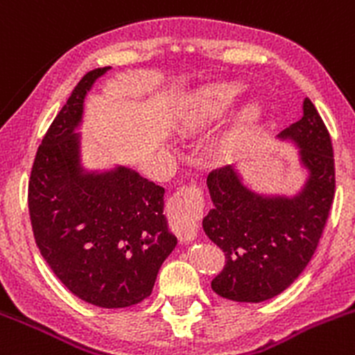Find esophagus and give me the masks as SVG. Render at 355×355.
I'll use <instances>...</instances> for the list:
<instances>
[{
    "mask_svg": "<svg viewBox=\"0 0 355 355\" xmlns=\"http://www.w3.org/2000/svg\"><path fill=\"white\" fill-rule=\"evenodd\" d=\"M171 229L181 241L188 243L198 234L203 214V196L196 186H184L169 200Z\"/></svg>",
    "mask_w": 355,
    "mask_h": 355,
    "instance_id": "obj_1",
    "label": "esophagus"
}]
</instances>
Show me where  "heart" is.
<instances>
[{
	"instance_id": "1",
	"label": "heart",
	"mask_w": 355,
	"mask_h": 355,
	"mask_svg": "<svg viewBox=\"0 0 355 355\" xmlns=\"http://www.w3.org/2000/svg\"><path fill=\"white\" fill-rule=\"evenodd\" d=\"M241 92H243V87L237 83H217V85L200 90L186 102L182 111L179 112V128L184 133H198V131L208 130L227 116ZM263 112L265 109L258 101L248 104L239 112L236 121L218 141V150L222 155H234L253 138L263 119Z\"/></svg>"
}]
</instances>
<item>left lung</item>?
<instances>
[{
	"mask_svg": "<svg viewBox=\"0 0 355 355\" xmlns=\"http://www.w3.org/2000/svg\"><path fill=\"white\" fill-rule=\"evenodd\" d=\"M302 118L279 135L299 148L306 179L295 195H263L234 167L208 174L214 208L203 231L225 253L211 288L237 302H261L284 292L313 258L335 195L330 133L309 98Z\"/></svg>",
	"mask_w": 355,
	"mask_h": 355,
	"instance_id": "8db88e82",
	"label": "left lung"
}]
</instances>
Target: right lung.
<instances>
[{
  "mask_svg": "<svg viewBox=\"0 0 355 355\" xmlns=\"http://www.w3.org/2000/svg\"><path fill=\"white\" fill-rule=\"evenodd\" d=\"M111 67L87 73L35 153L28 211L42 258L69 292L98 308H128L152 294L178 239L164 215L166 189L137 171H87L82 135L87 94Z\"/></svg>",
  "mask_w": 355,
  "mask_h": 355,
  "instance_id": "1",
  "label": "right lung"
}]
</instances>
